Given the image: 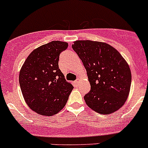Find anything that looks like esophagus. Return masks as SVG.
I'll list each match as a JSON object with an SVG mask.
<instances>
[{"instance_id":"esophagus-1","label":"esophagus","mask_w":148,"mask_h":148,"mask_svg":"<svg viewBox=\"0 0 148 148\" xmlns=\"http://www.w3.org/2000/svg\"><path fill=\"white\" fill-rule=\"evenodd\" d=\"M79 82H80V79H77L76 80V81H75V84H78L79 83Z\"/></svg>"}]
</instances>
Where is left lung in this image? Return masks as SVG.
Listing matches in <instances>:
<instances>
[{
    "instance_id": "8db88e82",
    "label": "left lung",
    "mask_w": 148,
    "mask_h": 148,
    "mask_svg": "<svg viewBox=\"0 0 148 148\" xmlns=\"http://www.w3.org/2000/svg\"><path fill=\"white\" fill-rule=\"evenodd\" d=\"M72 48L82 61L91 87L84 97L87 106L105 115L122 107L130 94L132 74L119 52L109 44L92 40L75 41Z\"/></svg>"
}]
</instances>
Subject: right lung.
Masks as SVG:
<instances>
[{"instance_id": "1", "label": "right lung", "mask_w": 148, "mask_h": 148, "mask_svg": "<svg viewBox=\"0 0 148 148\" xmlns=\"http://www.w3.org/2000/svg\"><path fill=\"white\" fill-rule=\"evenodd\" d=\"M68 43L52 41L34 49L19 72L20 87L29 107L38 114L51 116L65 106L74 87L58 68L59 55Z\"/></svg>"}]
</instances>
